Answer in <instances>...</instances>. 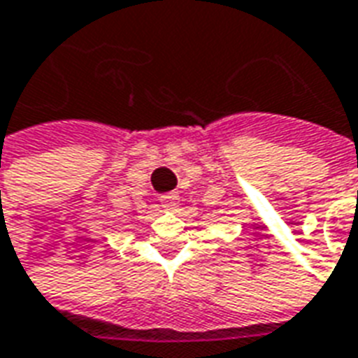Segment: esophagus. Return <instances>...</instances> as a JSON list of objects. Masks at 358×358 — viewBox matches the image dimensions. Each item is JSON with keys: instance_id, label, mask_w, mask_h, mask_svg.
Segmentation results:
<instances>
[{"instance_id": "34e87169", "label": "esophagus", "mask_w": 358, "mask_h": 358, "mask_svg": "<svg viewBox=\"0 0 358 358\" xmlns=\"http://www.w3.org/2000/svg\"><path fill=\"white\" fill-rule=\"evenodd\" d=\"M159 201H161V205L166 206V208H176L180 203V197L178 193H165V195L159 197Z\"/></svg>"}]
</instances>
